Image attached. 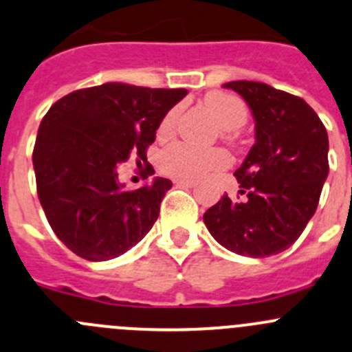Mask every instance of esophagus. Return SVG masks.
I'll return each instance as SVG.
<instances>
[{"instance_id": "34e87169", "label": "esophagus", "mask_w": 352, "mask_h": 352, "mask_svg": "<svg viewBox=\"0 0 352 352\" xmlns=\"http://www.w3.org/2000/svg\"><path fill=\"white\" fill-rule=\"evenodd\" d=\"M177 186H182V187H194L196 186V180H189V179H177L175 180Z\"/></svg>"}]
</instances>
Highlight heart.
<instances>
[{
    "label": "heart",
    "instance_id": "1",
    "mask_svg": "<svg viewBox=\"0 0 352 352\" xmlns=\"http://www.w3.org/2000/svg\"><path fill=\"white\" fill-rule=\"evenodd\" d=\"M206 107L213 111L218 124L225 129V138L232 139V131H237L248 120V107L241 98L228 93H210L206 96ZM179 110L173 108L158 125V135L168 139L175 131ZM160 170L177 179H201L211 172L230 165V156L223 149H199L186 142H175L163 149L158 158Z\"/></svg>",
    "mask_w": 352,
    "mask_h": 352
}]
</instances>
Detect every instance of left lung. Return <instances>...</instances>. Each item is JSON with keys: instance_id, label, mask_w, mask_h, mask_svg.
Masks as SVG:
<instances>
[{"instance_id": "obj_1", "label": "left lung", "mask_w": 352, "mask_h": 352, "mask_svg": "<svg viewBox=\"0 0 352 352\" xmlns=\"http://www.w3.org/2000/svg\"><path fill=\"white\" fill-rule=\"evenodd\" d=\"M244 98L256 122V142L234 172L245 194H225L204 213L210 234L228 251L251 258L291 248L318 206L329 175L325 125L301 98L263 82L223 84Z\"/></svg>"}]
</instances>
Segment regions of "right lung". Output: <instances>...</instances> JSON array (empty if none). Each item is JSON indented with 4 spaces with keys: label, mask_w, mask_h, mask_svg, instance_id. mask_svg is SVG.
Returning a JSON list of instances; mask_svg holds the SVG:
<instances>
[{
    "label": "right lung",
    "mask_w": 352,
    "mask_h": 352,
    "mask_svg": "<svg viewBox=\"0 0 352 352\" xmlns=\"http://www.w3.org/2000/svg\"><path fill=\"white\" fill-rule=\"evenodd\" d=\"M186 89L107 82L58 100L44 115L34 146L37 196L56 237L89 261L117 258L155 225L172 182L156 177L135 190L118 182V166L135 158L146 179V151L162 118Z\"/></svg>",
    "instance_id": "1"
}]
</instances>
